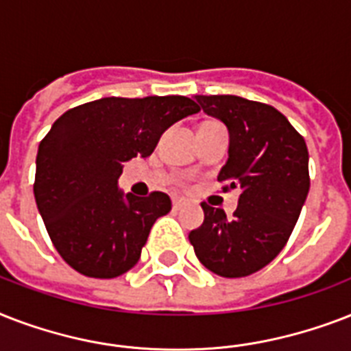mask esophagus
I'll return each mask as SVG.
<instances>
[{
  "label": "esophagus",
  "instance_id": "34e87169",
  "mask_svg": "<svg viewBox=\"0 0 351 351\" xmlns=\"http://www.w3.org/2000/svg\"><path fill=\"white\" fill-rule=\"evenodd\" d=\"M187 204H189V202H187L186 198H180V197L173 198V209H176V211H178V209H182V208H186Z\"/></svg>",
  "mask_w": 351,
  "mask_h": 351
}]
</instances>
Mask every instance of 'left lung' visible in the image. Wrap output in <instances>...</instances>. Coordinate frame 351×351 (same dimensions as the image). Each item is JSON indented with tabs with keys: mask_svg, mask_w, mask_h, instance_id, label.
Listing matches in <instances>:
<instances>
[{
	"mask_svg": "<svg viewBox=\"0 0 351 351\" xmlns=\"http://www.w3.org/2000/svg\"><path fill=\"white\" fill-rule=\"evenodd\" d=\"M209 117L230 131L222 191L237 189L233 219L202 204L204 224L189 233L198 261L226 278L247 277L282 251L310 191L304 138L275 107L240 96H197Z\"/></svg>",
	"mask_w": 351,
	"mask_h": 351,
	"instance_id": "1",
	"label": "left lung"
}]
</instances>
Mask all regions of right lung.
Here are the masks:
<instances>
[{"label": "right lung", "mask_w": 351, "mask_h": 351, "mask_svg": "<svg viewBox=\"0 0 351 351\" xmlns=\"http://www.w3.org/2000/svg\"><path fill=\"white\" fill-rule=\"evenodd\" d=\"M186 96L101 98L69 109L52 123L36 156L34 198L52 244L85 277L114 278L142 255L171 198L118 189L123 162L149 156L162 132L198 112Z\"/></svg>", "instance_id": "1"}]
</instances>
